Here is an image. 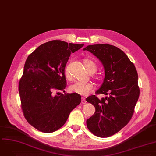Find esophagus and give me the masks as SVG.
I'll return each instance as SVG.
<instances>
[{
    "label": "esophagus",
    "mask_w": 156,
    "mask_h": 156,
    "mask_svg": "<svg viewBox=\"0 0 156 156\" xmlns=\"http://www.w3.org/2000/svg\"><path fill=\"white\" fill-rule=\"evenodd\" d=\"M81 103H83V104H84V103H86V100L85 98H84V97L82 98V99H81Z\"/></svg>",
    "instance_id": "esophagus-1"
}]
</instances>
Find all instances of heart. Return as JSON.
Instances as JSON below:
<instances>
[{"label":"heart","mask_w":156,"mask_h":156,"mask_svg":"<svg viewBox=\"0 0 156 156\" xmlns=\"http://www.w3.org/2000/svg\"><path fill=\"white\" fill-rule=\"evenodd\" d=\"M84 63L86 68L90 72H94L96 70L97 66H96V63L92 60H90V59H85L84 60ZM65 76L66 77H69V76L68 66H66L65 68ZM69 90L71 92L80 95L86 96L93 91V85L90 82H84V81L77 80L70 86Z\"/></svg>","instance_id":"obj_1"}]
</instances>
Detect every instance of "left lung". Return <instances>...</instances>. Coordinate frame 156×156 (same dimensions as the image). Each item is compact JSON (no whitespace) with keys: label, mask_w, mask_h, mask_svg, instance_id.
<instances>
[{"label":"left lung","mask_w":156,"mask_h":156,"mask_svg":"<svg viewBox=\"0 0 156 156\" xmlns=\"http://www.w3.org/2000/svg\"><path fill=\"white\" fill-rule=\"evenodd\" d=\"M83 50L98 58L104 67L105 77L96 93L107 95L100 100L95 95L86 98L96 110L87 119V127L96 136L108 137L123 128L134 112L140 95L137 71L128 56L114 46L94 44Z\"/></svg>","instance_id":"obj_1"}]
</instances>
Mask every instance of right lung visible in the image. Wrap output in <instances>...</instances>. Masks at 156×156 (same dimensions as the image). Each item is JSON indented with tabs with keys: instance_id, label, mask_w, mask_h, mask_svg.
Wrapping results in <instances>:
<instances>
[{
	"instance_id": "obj_1",
	"label": "right lung",
	"mask_w": 156,
	"mask_h": 156,
	"mask_svg": "<svg viewBox=\"0 0 156 156\" xmlns=\"http://www.w3.org/2000/svg\"><path fill=\"white\" fill-rule=\"evenodd\" d=\"M83 46L51 41L28 56L19 83V93L25 117L37 130L48 133L60 129L71 111L80 104L79 94L55 95L54 91L65 89L66 64L71 53Z\"/></svg>"
}]
</instances>
